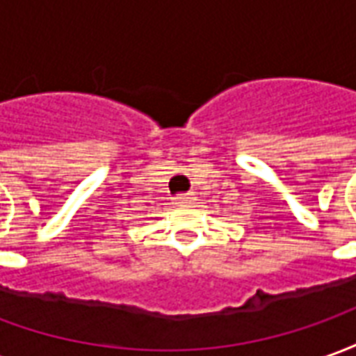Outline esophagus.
Segmentation results:
<instances>
[{"label": "esophagus", "instance_id": "1", "mask_svg": "<svg viewBox=\"0 0 356 356\" xmlns=\"http://www.w3.org/2000/svg\"><path fill=\"white\" fill-rule=\"evenodd\" d=\"M175 202L177 204H188V202H193V194H177Z\"/></svg>", "mask_w": 356, "mask_h": 356}]
</instances>
